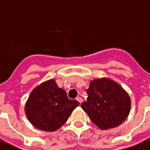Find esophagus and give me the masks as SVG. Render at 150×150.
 Returning <instances> with one entry per match:
<instances>
[{
    "label": "esophagus",
    "instance_id": "obj_1",
    "mask_svg": "<svg viewBox=\"0 0 150 150\" xmlns=\"http://www.w3.org/2000/svg\"><path fill=\"white\" fill-rule=\"evenodd\" d=\"M76 100L77 101V102H79L80 103H82V102H83V99H82V98H81V97H80V96L76 98Z\"/></svg>",
    "mask_w": 150,
    "mask_h": 150
}]
</instances>
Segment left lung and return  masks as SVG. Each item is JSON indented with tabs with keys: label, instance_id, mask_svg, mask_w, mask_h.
I'll use <instances>...</instances> for the list:
<instances>
[{
	"label": "left lung",
	"instance_id": "8db88e82",
	"mask_svg": "<svg viewBox=\"0 0 150 150\" xmlns=\"http://www.w3.org/2000/svg\"><path fill=\"white\" fill-rule=\"evenodd\" d=\"M87 101L81 108L100 129H110L122 124L131 109V99L120 86L110 79H96L91 82Z\"/></svg>",
	"mask_w": 150,
	"mask_h": 150
}]
</instances>
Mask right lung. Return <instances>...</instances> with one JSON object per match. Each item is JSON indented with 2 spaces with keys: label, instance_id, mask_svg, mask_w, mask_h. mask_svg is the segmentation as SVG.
<instances>
[{
  "label": "right lung",
  "instance_id": "add662e5",
  "mask_svg": "<svg viewBox=\"0 0 150 150\" xmlns=\"http://www.w3.org/2000/svg\"><path fill=\"white\" fill-rule=\"evenodd\" d=\"M80 105L67 97L65 90L54 80L44 82L31 92L25 105V114L38 129L54 132L62 127L73 110Z\"/></svg>",
  "mask_w": 150,
  "mask_h": 150
}]
</instances>
